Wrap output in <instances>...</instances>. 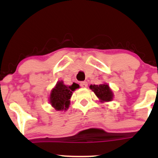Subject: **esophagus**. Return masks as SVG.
I'll use <instances>...</instances> for the list:
<instances>
[{"label":"esophagus","mask_w":158,"mask_h":158,"mask_svg":"<svg viewBox=\"0 0 158 158\" xmlns=\"http://www.w3.org/2000/svg\"><path fill=\"white\" fill-rule=\"evenodd\" d=\"M80 86L82 87V88H86L88 86V82L84 81V82H80Z\"/></svg>","instance_id":"34e87169"}]
</instances>
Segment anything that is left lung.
Returning a JSON list of instances; mask_svg holds the SVG:
<instances>
[{"mask_svg": "<svg viewBox=\"0 0 158 158\" xmlns=\"http://www.w3.org/2000/svg\"><path fill=\"white\" fill-rule=\"evenodd\" d=\"M89 88L98 97L100 102H109L113 100L114 93L107 83L100 84V85H91Z\"/></svg>", "mask_w": 158, "mask_h": 158, "instance_id": "8db88e82", "label": "left lung"}]
</instances>
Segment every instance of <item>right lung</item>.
Wrapping results in <instances>:
<instances>
[{
	"mask_svg": "<svg viewBox=\"0 0 158 158\" xmlns=\"http://www.w3.org/2000/svg\"><path fill=\"white\" fill-rule=\"evenodd\" d=\"M79 87V85L75 82L72 85H66L63 81H59L51 90L49 103L56 111H66L69 107L73 92Z\"/></svg>",
	"mask_w": 158,
	"mask_h": 158,
	"instance_id": "obj_1",
	"label": "right lung"
}]
</instances>
